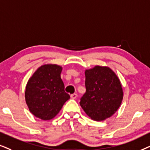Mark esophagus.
<instances>
[{"mask_svg":"<svg viewBox=\"0 0 150 150\" xmlns=\"http://www.w3.org/2000/svg\"><path fill=\"white\" fill-rule=\"evenodd\" d=\"M77 97V95L76 93H74V94H72V95H71V99H76Z\"/></svg>","mask_w":150,"mask_h":150,"instance_id":"1","label":"esophagus"}]
</instances>
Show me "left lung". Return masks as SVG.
Instances as JSON below:
<instances>
[{"label": "left lung", "instance_id": "obj_1", "mask_svg": "<svg viewBox=\"0 0 150 150\" xmlns=\"http://www.w3.org/2000/svg\"><path fill=\"white\" fill-rule=\"evenodd\" d=\"M86 91L80 105L88 116L103 121L115 113L123 99V90L117 75L108 67L96 66L85 71Z\"/></svg>", "mask_w": 150, "mask_h": 150}]
</instances>
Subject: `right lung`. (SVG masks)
<instances>
[{
    "label": "right lung",
    "mask_w": 150,
    "mask_h": 150,
    "mask_svg": "<svg viewBox=\"0 0 150 150\" xmlns=\"http://www.w3.org/2000/svg\"><path fill=\"white\" fill-rule=\"evenodd\" d=\"M62 67L45 64L38 69L28 81L25 100L31 112L42 120L56 116L70 95L64 91L60 77Z\"/></svg>",
    "instance_id": "obj_1"
}]
</instances>
